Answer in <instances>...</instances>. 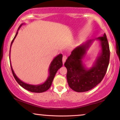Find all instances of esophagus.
Wrapping results in <instances>:
<instances>
[{
  "mask_svg": "<svg viewBox=\"0 0 120 120\" xmlns=\"http://www.w3.org/2000/svg\"><path fill=\"white\" fill-rule=\"evenodd\" d=\"M67 56H66L65 55H64L63 56V64H64V63L65 62V61H66V60H67Z\"/></svg>",
  "mask_w": 120,
  "mask_h": 120,
  "instance_id": "obj_1",
  "label": "esophagus"
}]
</instances>
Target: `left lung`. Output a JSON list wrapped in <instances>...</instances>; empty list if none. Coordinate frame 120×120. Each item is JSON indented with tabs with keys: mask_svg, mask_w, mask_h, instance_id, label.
<instances>
[{
	"mask_svg": "<svg viewBox=\"0 0 120 120\" xmlns=\"http://www.w3.org/2000/svg\"><path fill=\"white\" fill-rule=\"evenodd\" d=\"M100 43L101 52L90 69L85 67L83 59L94 40L75 47L68 56L64 65L67 69L68 83L73 90L78 93L87 91L100 83L107 72L110 57V51L106 34L95 38Z\"/></svg>",
	"mask_w": 120,
	"mask_h": 120,
	"instance_id": "left-lung-1",
	"label": "left lung"
}]
</instances>
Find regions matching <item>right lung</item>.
<instances>
[{
  "mask_svg": "<svg viewBox=\"0 0 120 120\" xmlns=\"http://www.w3.org/2000/svg\"><path fill=\"white\" fill-rule=\"evenodd\" d=\"M21 25L19 27V28L18 29V30H19V29L20 28V27L21 26ZM18 30L16 33V35L13 38V39L12 40L11 42V47L13 43V41L17 36L18 34ZM11 47H10V51H11ZM9 51V52H10ZM9 57H10V53H9ZM62 58H63V55L62 54H59L57 55L56 57H55L53 59V60H52L51 63L49 67V75L48 77L47 80L44 82L43 83L41 84V85H30V84H27L25 83V82H22V81H21L19 78L16 76V75L15 74L14 71H13V69H12L11 64V70L12 74H13V77L16 79V81H17V83L20 85L23 88L26 90L29 91L30 92H33V93H43V92H45L46 91L48 90L49 89L51 86L52 81L53 80V78L55 77V75L57 72V71L60 69L61 67L63 66V61H62Z\"/></svg>",
  "mask_w": 120,
  "mask_h": 120,
  "instance_id": "obj_1",
  "label": "right lung"
}]
</instances>
